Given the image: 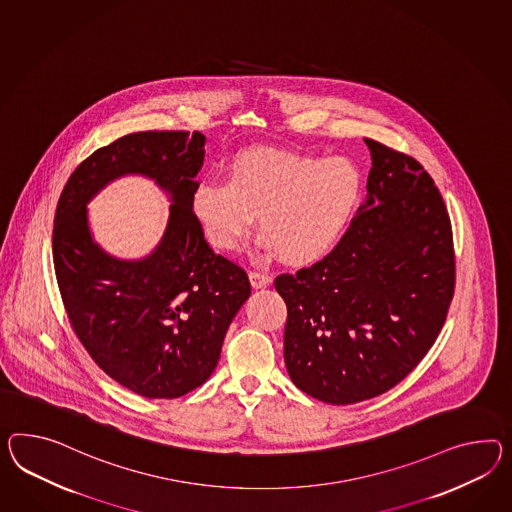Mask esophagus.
Returning <instances> with one entry per match:
<instances>
[{"label":"esophagus","instance_id":"34e87169","mask_svg":"<svg viewBox=\"0 0 512 512\" xmlns=\"http://www.w3.org/2000/svg\"><path fill=\"white\" fill-rule=\"evenodd\" d=\"M249 278L254 289H262L271 284V276L263 275L260 271H250Z\"/></svg>","mask_w":512,"mask_h":512}]
</instances>
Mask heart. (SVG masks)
Returning a JSON list of instances; mask_svg holds the SVG:
<instances>
[{
	"mask_svg": "<svg viewBox=\"0 0 512 512\" xmlns=\"http://www.w3.org/2000/svg\"><path fill=\"white\" fill-rule=\"evenodd\" d=\"M364 193L366 178L351 159L250 148L230 159L226 180H202L191 206L215 249H236L258 215L263 247L304 265L340 245Z\"/></svg>",
	"mask_w": 512,
	"mask_h": 512,
	"instance_id": "obj_1",
	"label": "heart"
}]
</instances>
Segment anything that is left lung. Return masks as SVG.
I'll return each instance as SVG.
<instances>
[{"label": "left lung", "instance_id": "left-lung-1", "mask_svg": "<svg viewBox=\"0 0 512 512\" xmlns=\"http://www.w3.org/2000/svg\"><path fill=\"white\" fill-rule=\"evenodd\" d=\"M366 202L340 245L276 276L293 384L328 405L388 392L433 347L455 291L446 204L414 158L366 139Z\"/></svg>", "mask_w": 512, "mask_h": 512}]
</instances>
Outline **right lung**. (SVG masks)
Masks as SVG:
<instances>
[{
  "mask_svg": "<svg viewBox=\"0 0 512 512\" xmlns=\"http://www.w3.org/2000/svg\"><path fill=\"white\" fill-rule=\"evenodd\" d=\"M204 145L200 132L124 135L79 163L55 211L53 265L70 325L111 379L148 399L210 379L250 295L247 273L210 249L193 213ZM126 173L154 179L173 202L159 247L141 261L107 255L88 228L86 204Z\"/></svg>",
  "mask_w": 512,
  "mask_h": 512,
  "instance_id": "add662e5",
  "label": "right lung"
}]
</instances>
